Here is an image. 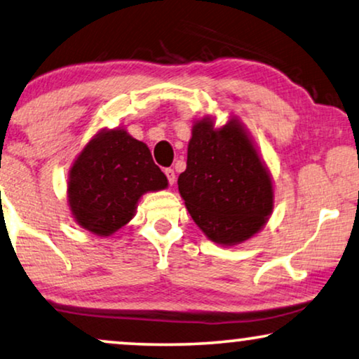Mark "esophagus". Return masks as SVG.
<instances>
[{
    "instance_id": "obj_1",
    "label": "esophagus",
    "mask_w": 359,
    "mask_h": 359,
    "mask_svg": "<svg viewBox=\"0 0 359 359\" xmlns=\"http://www.w3.org/2000/svg\"><path fill=\"white\" fill-rule=\"evenodd\" d=\"M165 175H167L168 183H170V184H175V181H176L175 170H173V168H165Z\"/></svg>"
}]
</instances>
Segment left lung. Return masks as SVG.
Masks as SVG:
<instances>
[{"mask_svg": "<svg viewBox=\"0 0 359 359\" xmlns=\"http://www.w3.org/2000/svg\"><path fill=\"white\" fill-rule=\"evenodd\" d=\"M186 165L180 194L209 240L231 246L261 230L273 207L272 181L238 119L222 129L197 121Z\"/></svg>", "mask_w": 359, "mask_h": 359, "instance_id": "obj_1", "label": "left lung"}]
</instances>
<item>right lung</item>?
I'll use <instances>...</instances> for the list:
<instances>
[{"label":"right lung","instance_id":"1","mask_svg":"<svg viewBox=\"0 0 359 359\" xmlns=\"http://www.w3.org/2000/svg\"><path fill=\"white\" fill-rule=\"evenodd\" d=\"M167 186L147 145L111 129L97 134L72 165L67 199L81 226L108 236L131 220L144 192Z\"/></svg>","mask_w":359,"mask_h":359}]
</instances>
